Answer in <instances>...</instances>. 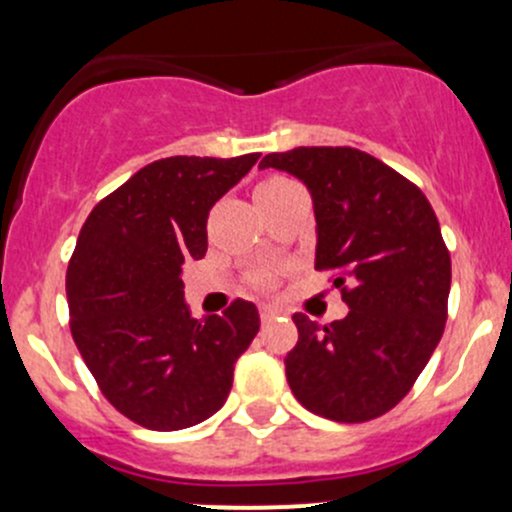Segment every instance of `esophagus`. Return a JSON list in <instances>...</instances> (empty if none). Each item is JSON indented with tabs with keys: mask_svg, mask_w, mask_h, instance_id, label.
Instances as JSON below:
<instances>
[{
	"mask_svg": "<svg viewBox=\"0 0 512 512\" xmlns=\"http://www.w3.org/2000/svg\"><path fill=\"white\" fill-rule=\"evenodd\" d=\"M278 315H281V310H278L276 305H263V308H261V320H263V323H271V320L278 318Z\"/></svg>",
	"mask_w": 512,
	"mask_h": 512,
	"instance_id": "34e87169",
	"label": "esophagus"
}]
</instances>
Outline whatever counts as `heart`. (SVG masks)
Returning <instances> with one entry per match:
<instances>
[{
    "label": "heart",
    "instance_id": "heart-1",
    "mask_svg": "<svg viewBox=\"0 0 512 512\" xmlns=\"http://www.w3.org/2000/svg\"><path fill=\"white\" fill-rule=\"evenodd\" d=\"M281 184H288V179H281V177H271V179H266V182H261V184H258L256 189L281 187ZM254 281H256V286H268V281H271V278H268V273H258V276L254 278Z\"/></svg>",
    "mask_w": 512,
    "mask_h": 512
}]
</instances>
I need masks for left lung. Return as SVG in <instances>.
<instances>
[{"mask_svg":"<svg viewBox=\"0 0 512 512\" xmlns=\"http://www.w3.org/2000/svg\"><path fill=\"white\" fill-rule=\"evenodd\" d=\"M261 170L298 177L313 197L315 268H335L350 313L330 325L295 313L286 377L308 412L370 421L399 404L439 345L451 256L416 184L355 147L271 152ZM345 278H335L340 288Z\"/></svg>","mask_w":512,"mask_h":512,"instance_id":"left-lung-1","label":"left lung"}]
</instances>
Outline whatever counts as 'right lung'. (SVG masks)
Returning <instances> with one entry per match:
<instances>
[{
	"instance_id": "obj_1",
	"label": "right lung",
	"mask_w": 512,
	"mask_h": 512,
	"mask_svg": "<svg viewBox=\"0 0 512 512\" xmlns=\"http://www.w3.org/2000/svg\"><path fill=\"white\" fill-rule=\"evenodd\" d=\"M261 152L165 157L96 204L66 273L71 333L110 404L152 431H177L224 407L258 310L234 300L192 318L182 266L207 254L209 209Z\"/></svg>"
}]
</instances>
